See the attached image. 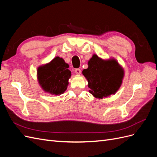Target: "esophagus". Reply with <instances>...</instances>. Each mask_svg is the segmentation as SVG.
Segmentation results:
<instances>
[{"instance_id":"1","label":"esophagus","mask_w":157,"mask_h":157,"mask_svg":"<svg viewBox=\"0 0 157 157\" xmlns=\"http://www.w3.org/2000/svg\"><path fill=\"white\" fill-rule=\"evenodd\" d=\"M75 73L77 75H80V73H81V70H80V69H75Z\"/></svg>"}]
</instances>
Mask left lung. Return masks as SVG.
Wrapping results in <instances>:
<instances>
[{
	"instance_id": "obj_1",
	"label": "left lung",
	"mask_w": 157,
	"mask_h": 157,
	"mask_svg": "<svg viewBox=\"0 0 157 157\" xmlns=\"http://www.w3.org/2000/svg\"><path fill=\"white\" fill-rule=\"evenodd\" d=\"M88 67L82 71L88 80L89 92L97 99L115 94L124 77V71L114 58L105 60L94 54L88 62Z\"/></svg>"
}]
</instances>
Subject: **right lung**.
<instances>
[{
	"instance_id": "1",
	"label": "right lung",
	"mask_w": 157,
	"mask_h": 157,
	"mask_svg": "<svg viewBox=\"0 0 157 157\" xmlns=\"http://www.w3.org/2000/svg\"><path fill=\"white\" fill-rule=\"evenodd\" d=\"M69 67L64 59L59 56L50 62L39 66L37 69V78L42 90L56 96L64 93L71 76Z\"/></svg>"
}]
</instances>
